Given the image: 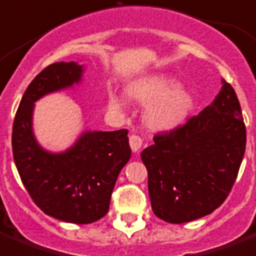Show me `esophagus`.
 Listing matches in <instances>:
<instances>
[{"label": "esophagus", "mask_w": 256, "mask_h": 256, "mask_svg": "<svg viewBox=\"0 0 256 256\" xmlns=\"http://www.w3.org/2000/svg\"><path fill=\"white\" fill-rule=\"evenodd\" d=\"M130 145L133 153H137L142 146V138L137 134H130Z\"/></svg>", "instance_id": "obj_1"}]
</instances>
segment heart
Masks as SVG:
<instances>
[{"instance_id": "heart-1", "label": "heart", "mask_w": 256, "mask_h": 256, "mask_svg": "<svg viewBox=\"0 0 256 256\" xmlns=\"http://www.w3.org/2000/svg\"><path fill=\"white\" fill-rule=\"evenodd\" d=\"M126 95L140 104L146 106L145 122L153 130H172L188 116L192 96L186 88H176L175 81L168 77H148L126 86ZM107 104L114 112H124L126 99L123 94L110 88Z\"/></svg>"}]
</instances>
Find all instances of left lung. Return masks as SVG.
I'll return each mask as SVG.
<instances>
[{
    "label": "left lung",
    "mask_w": 256,
    "mask_h": 256,
    "mask_svg": "<svg viewBox=\"0 0 256 256\" xmlns=\"http://www.w3.org/2000/svg\"><path fill=\"white\" fill-rule=\"evenodd\" d=\"M216 98L183 126L154 137L141 160L154 214L190 222L218 208L229 195L246 149V126L234 88L225 80Z\"/></svg>",
    "instance_id": "left-lung-1"
}]
</instances>
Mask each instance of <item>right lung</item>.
<instances>
[{
    "mask_svg": "<svg viewBox=\"0 0 256 256\" xmlns=\"http://www.w3.org/2000/svg\"><path fill=\"white\" fill-rule=\"evenodd\" d=\"M85 66L54 62L34 78L19 103L12 126V156L23 186L54 218L92 224L108 212L120 171L130 161L128 130H85L60 153L46 150L34 134L35 102L82 81Z\"/></svg>",
    "mask_w": 256,
    "mask_h": 256,
    "instance_id": "obj_1",
    "label": "right lung"
}]
</instances>
